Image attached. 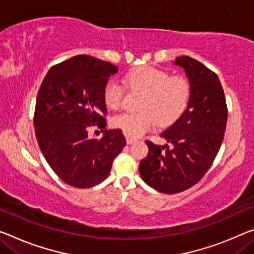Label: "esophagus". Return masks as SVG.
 <instances>
[{"mask_svg":"<svg viewBox=\"0 0 254 254\" xmlns=\"http://www.w3.org/2000/svg\"><path fill=\"white\" fill-rule=\"evenodd\" d=\"M126 142H127V144H131V143L135 142V138H132V137H129V136H127V137H126Z\"/></svg>","mask_w":254,"mask_h":254,"instance_id":"obj_1","label":"esophagus"}]
</instances>
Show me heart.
Listing matches in <instances>:
<instances>
[{
  "mask_svg": "<svg viewBox=\"0 0 254 254\" xmlns=\"http://www.w3.org/2000/svg\"><path fill=\"white\" fill-rule=\"evenodd\" d=\"M125 84L131 92H140L139 112H124L111 120L112 127L129 137H139L155 125L168 127L184 114L190 99V83L186 77L171 75L166 70L143 65L130 70L125 76ZM105 105L118 109L125 99V88L115 79L104 85L102 92Z\"/></svg>",
  "mask_w": 254,
  "mask_h": 254,
  "instance_id": "heart-1",
  "label": "heart"
}]
</instances>
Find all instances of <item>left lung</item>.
Instances as JSON below:
<instances>
[{"label": "left lung", "instance_id": "1", "mask_svg": "<svg viewBox=\"0 0 254 254\" xmlns=\"http://www.w3.org/2000/svg\"><path fill=\"white\" fill-rule=\"evenodd\" d=\"M190 83V99L183 116L162 132L169 145L146 140L149 153L139 162L143 181L166 194L181 193L206 174L221 146L228 109L216 72L190 57H179Z\"/></svg>", "mask_w": 254, "mask_h": 254}]
</instances>
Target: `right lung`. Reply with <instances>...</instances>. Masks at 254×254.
Masks as SVG:
<instances>
[{
  "instance_id": "1",
  "label": "right lung",
  "mask_w": 254,
  "mask_h": 254,
  "mask_svg": "<svg viewBox=\"0 0 254 254\" xmlns=\"http://www.w3.org/2000/svg\"><path fill=\"white\" fill-rule=\"evenodd\" d=\"M118 72L110 62L76 56L51 68L38 91L34 112L36 139L43 155L62 182L77 189L102 183L126 138L122 130L89 129L107 126L102 96L109 77Z\"/></svg>"
}]
</instances>
